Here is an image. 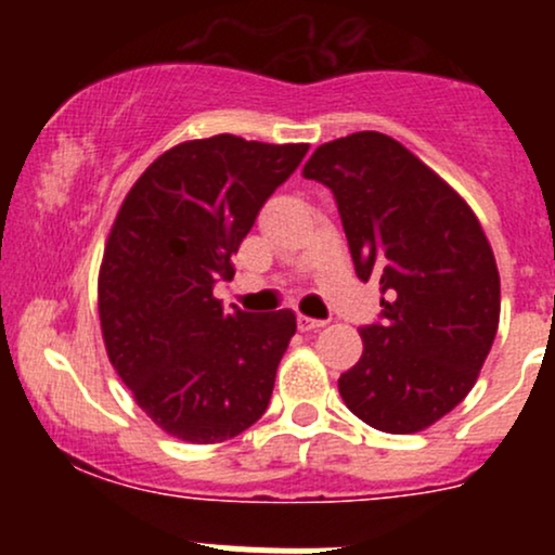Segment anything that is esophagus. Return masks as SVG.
Returning a JSON list of instances; mask_svg holds the SVG:
<instances>
[{
	"mask_svg": "<svg viewBox=\"0 0 555 555\" xmlns=\"http://www.w3.org/2000/svg\"><path fill=\"white\" fill-rule=\"evenodd\" d=\"M297 326L299 331H318L326 326V321H318V318H308V315H297Z\"/></svg>",
	"mask_w": 555,
	"mask_h": 555,
	"instance_id": "34e87169",
	"label": "esophagus"
}]
</instances>
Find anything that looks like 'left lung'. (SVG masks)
<instances>
[{
	"mask_svg": "<svg viewBox=\"0 0 555 555\" xmlns=\"http://www.w3.org/2000/svg\"><path fill=\"white\" fill-rule=\"evenodd\" d=\"M334 193L362 282L380 284V315L339 378L344 404L384 433H417L475 386L495 339L501 282L473 208L384 132L315 149L302 169Z\"/></svg>",
	"mask_w": 555,
	"mask_h": 555,
	"instance_id": "8db88e82",
	"label": "left lung"
}]
</instances>
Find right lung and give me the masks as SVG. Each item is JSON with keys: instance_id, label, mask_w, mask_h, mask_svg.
<instances>
[{"instance_id": "right-lung-1", "label": "right lung", "mask_w": 555, "mask_h": 555, "mask_svg": "<svg viewBox=\"0 0 555 555\" xmlns=\"http://www.w3.org/2000/svg\"><path fill=\"white\" fill-rule=\"evenodd\" d=\"M308 143L188 140L127 193L99 273L106 352L138 406L169 436L219 443L266 412L297 331L292 310H224L214 297L260 208Z\"/></svg>"}]
</instances>
